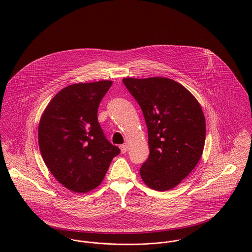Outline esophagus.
I'll list each match as a JSON object with an SVG mask.
<instances>
[{
	"label": "esophagus",
	"mask_w": 252,
	"mask_h": 252,
	"mask_svg": "<svg viewBox=\"0 0 252 252\" xmlns=\"http://www.w3.org/2000/svg\"><path fill=\"white\" fill-rule=\"evenodd\" d=\"M120 149H121V153H126L127 152V150H128V146H127V144H122V145H120Z\"/></svg>",
	"instance_id": "1"
}]
</instances>
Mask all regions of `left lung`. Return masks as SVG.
I'll use <instances>...</instances> for the list:
<instances>
[{"label": "left lung", "mask_w": 252, "mask_h": 252, "mask_svg": "<svg viewBox=\"0 0 252 252\" xmlns=\"http://www.w3.org/2000/svg\"><path fill=\"white\" fill-rule=\"evenodd\" d=\"M143 110L149 156L140 174L157 191L173 189L198 164L206 140V120L196 98L166 77L123 78Z\"/></svg>", "instance_id": "8db88e82"}]
</instances>
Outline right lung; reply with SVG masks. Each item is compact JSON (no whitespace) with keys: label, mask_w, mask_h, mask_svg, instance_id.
<instances>
[{"label":"right lung","mask_w":252,"mask_h":252,"mask_svg":"<svg viewBox=\"0 0 252 252\" xmlns=\"http://www.w3.org/2000/svg\"><path fill=\"white\" fill-rule=\"evenodd\" d=\"M112 81L75 83L59 91L38 124L42 159L63 186L86 193L103 181L120 149L110 144L98 122V108Z\"/></svg>","instance_id":"obj_1"}]
</instances>
